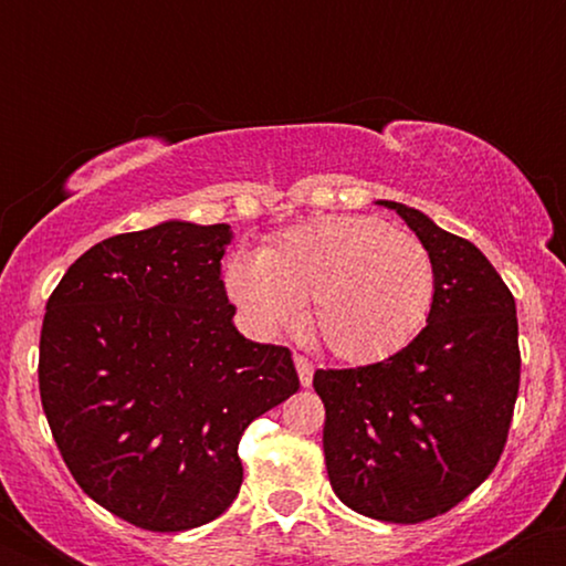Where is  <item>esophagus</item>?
I'll return each instance as SVG.
<instances>
[{"label":"esophagus","instance_id":"34e87169","mask_svg":"<svg viewBox=\"0 0 566 566\" xmlns=\"http://www.w3.org/2000/svg\"><path fill=\"white\" fill-rule=\"evenodd\" d=\"M295 369H297V378H301V386L308 388L311 380H314V365H311L305 356H295Z\"/></svg>","mask_w":566,"mask_h":566}]
</instances>
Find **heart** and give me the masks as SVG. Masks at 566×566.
Returning <instances> with one entry per match:
<instances>
[{
  "label": "heart",
  "mask_w": 566,
  "mask_h": 566,
  "mask_svg": "<svg viewBox=\"0 0 566 566\" xmlns=\"http://www.w3.org/2000/svg\"><path fill=\"white\" fill-rule=\"evenodd\" d=\"M226 290L265 333L311 308V329L348 365L399 354L420 333L437 292L431 252L378 218L327 216L292 226L261 252L237 258Z\"/></svg>",
  "instance_id": "heart-1"
}]
</instances>
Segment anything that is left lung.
Returning a JSON list of instances; mask_svg holds the SVG:
<instances>
[{
    "label": "left lung",
    "instance_id": "left-lung-1",
    "mask_svg": "<svg viewBox=\"0 0 566 566\" xmlns=\"http://www.w3.org/2000/svg\"><path fill=\"white\" fill-rule=\"evenodd\" d=\"M431 252L428 324L378 365L316 369L335 495L378 522L418 524L469 497L497 465L518 394L511 290L469 239L380 199Z\"/></svg>",
    "mask_w": 566,
    "mask_h": 566
}]
</instances>
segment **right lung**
Wrapping results in <instances>:
<instances>
[{
	"label": "right lung",
	"mask_w": 566,
	"mask_h": 566,
	"mask_svg": "<svg viewBox=\"0 0 566 566\" xmlns=\"http://www.w3.org/2000/svg\"><path fill=\"white\" fill-rule=\"evenodd\" d=\"M231 226L165 220L103 239L63 274L39 394L76 484L140 530L212 522L242 486L244 428L301 388L290 350L233 327Z\"/></svg>",
	"instance_id": "1"
}]
</instances>
